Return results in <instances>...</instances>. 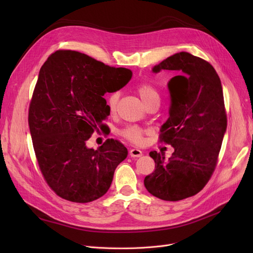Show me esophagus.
<instances>
[{"mask_svg":"<svg viewBox=\"0 0 253 253\" xmlns=\"http://www.w3.org/2000/svg\"><path fill=\"white\" fill-rule=\"evenodd\" d=\"M129 154H130L131 157H134V158L136 157V158H138V157H141V156H142V151H140V150H138V149H132V150H130Z\"/></svg>","mask_w":253,"mask_h":253,"instance_id":"34e87169","label":"esophagus"}]
</instances>
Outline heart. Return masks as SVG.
<instances>
[{
	"label": "heart",
	"instance_id": "1",
	"mask_svg": "<svg viewBox=\"0 0 253 253\" xmlns=\"http://www.w3.org/2000/svg\"><path fill=\"white\" fill-rule=\"evenodd\" d=\"M137 92H138L139 97L141 98L142 102L145 105H147L150 102H152V101H154V100H159L158 92L151 85H148V84H141V85H139L138 88H137ZM118 98H119L118 93H113V94H111V96L109 97L108 104L110 106L111 111H114L116 109ZM123 135L127 139L131 140L132 142L141 143L142 142L143 131L140 128L136 127V126H130V127H127L123 131Z\"/></svg>",
	"mask_w": 253,
	"mask_h": 253
}]
</instances>
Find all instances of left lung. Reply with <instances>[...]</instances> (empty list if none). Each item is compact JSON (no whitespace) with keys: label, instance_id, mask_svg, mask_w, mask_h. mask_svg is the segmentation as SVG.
Listing matches in <instances>:
<instances>
[{"label":"left lung","instance_id":"obj_1","mask_svg":"<svg viewBox=\"0 0 253 253\" xmlns=\"http://www.w3.org/2000/svg\"><path fill=\"white\" fill-rule=\"evenodd\" d=\"M173 71L168 82L169 118L161 126V140L173 154L153 151L155 171L144 187L165 201H178L200 192L213 172L227 130V115L218 75L209 62L179 52L155 65L153 73Z\"/></svg>","mask_w":253,"mask_h":253}]
</instances>
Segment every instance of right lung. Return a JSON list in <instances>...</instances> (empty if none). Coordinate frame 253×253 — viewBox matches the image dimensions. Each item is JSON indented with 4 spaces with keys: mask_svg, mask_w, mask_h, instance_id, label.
I'll return each mask as SVG.
<instances>
[{
    "mask_svg": "<svg viewBox=\"0 0 253 253\" xmlns=\"http://www.w3.org/2000/svg\"><path fill=\"white\" fill-rule=\"evenodd\" d=\"M131 77L128 69L71 50L53 53L40 70L29 126L44 178L65 200L88 203L102 197L127 158L118 140L108 139L97 150L86 143L110 115L102 96L123 88Z\"/></svg>",
    "mask_w": 253,
    "mask_h": 253,
    "instance_id": "add662e5",
    "label": "right lung"
}]
</instances>
